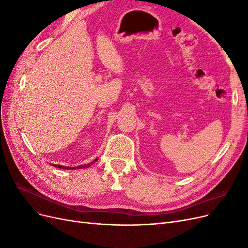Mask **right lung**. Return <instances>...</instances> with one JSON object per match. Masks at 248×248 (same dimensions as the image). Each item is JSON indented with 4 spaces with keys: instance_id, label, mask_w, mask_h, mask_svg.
<instances>
[{
    "instance_id": "obj_1",
    "label": "right lung",
    "mask_w": 248,
    "mask_h": 248,
    "mask_svg": "<svg viewBox=\"0 0 248 248\" xmlns=\"http://www.w3.org/2000/svg\"><path fill=\"white\" fill-rule=\"evenodd\" d=\"M97 160V158L94 160V161H96ZM94 161H92L91 163H88V164H85V166H79V167H64V166H60V164H52V166H55V167H58V168H60V169H65V170H69V169H80V168H88V167H90L91 166V164L94 162Z\"/></svg>"
}]
</instances>
